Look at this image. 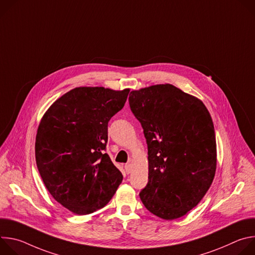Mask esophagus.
<instances>
[{
	"instance_id": "obj_1",
	"label": "esophagus",
	"mask_w": 255,
	"mask_h": 255,
	"mask_svg": "<svg viewBox=\"0 0 255 255\" xmlns=\"http://www.w3.org/2000/svg\"><path fill=\"white\" fill-rule=\"evenodd\" d=\"M125 171H126V173H130L131 172V168H132V165H131V163H126L125 164Z\"/></svg>"
}]
</instances>
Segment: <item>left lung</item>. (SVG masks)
<instances>
[{"label": "left lung", "instance_id": "obj_1", "mask_svg": "<svg viewBox=\"0 0 255 255\" xmlns=\"http://www.w3.org/2000/svg\"><path fill=\"white\" fill-rule=\"evenodd\" d=\"M129 105L148 149V183L140 199L161 219H177L200 203L215 176L211 115L202 101L169 84L132 91Z\"/></svg>", "mask_w": 255, "mask_h": 255}]
</instances>
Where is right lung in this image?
Returning <instances> with one entry per match:
<instances>
[{
	"mask_svg": "<svg viewBox=\"0 0 255 255\" xmlns=\"http://www.w3.org/2000/svg\"><path fill=\"white\" fill-rule=\"evenodd\" d=\"M129 90L76 88L44 114L35 141L36 163L51 196L78 215L112 199L123 175L105 153L108 123L124 107Z\"/></svg>",
	"mask_w": 255,
	"mask_h": 255,
	"instance_id": "right-lung-1",
	"label": "right lung"
}]
</instances>
